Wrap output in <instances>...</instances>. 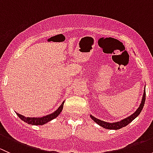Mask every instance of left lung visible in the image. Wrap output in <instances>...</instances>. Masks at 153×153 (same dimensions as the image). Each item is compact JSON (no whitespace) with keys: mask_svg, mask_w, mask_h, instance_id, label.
Here are the masks:
<instances>
[{"mask_svg":"<svg viewBox=\"0 0 153 153\" xmlns=\"http://www.w3.org/2000/svg\"><path fill=\"white\" fill-rule=\"evenodd\" d=\"M145 99H146V92H143V98L142 100H141V103L140 104L139 107L138 108L136 111L132 114V115L129 116L128 118H125V119H123L122 121H119V122H115V123H108V122H105V121H101V120L98 119V118H95L92 115H90V117L92 118V119L95 121V123H97L98 124H99L100 126H102V127L105 128V129H121V128L124 127V126H126V125H128L130 122H132L140 113H141V110H142L143 105H144L145 103Z\"/></svg>","mask_w":153,"mask_h":153,"instance_id":"left-lung-1","label":"left lung"}]
</instances>
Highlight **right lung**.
<instances>
[{
  "instance_id": "obj_1",
  "label": "right lung",
  "mask_w": 153,
  "mask_h": 153,
  "mask_svg": "<svg viewBox=\"0 0 153 153\" xmlns=\"http://www.w3.org/2000/svg\"><path fill=\"white\" fill-rule=\"evenodd\" d=\"M64 102L62 103L61 106L58 108L56 111H55L54 112H52V114H49V115H46V116L41 117V118H29V117H24L23 115H20V114L17 113L18 116L21 118L22 121H24V122H27V124H32V125H43L46 123L49 122L51 120L54 119V118H56L57 116H58L61 112L63 109V106H64Z\"/></svg>"
}]
</instances>
